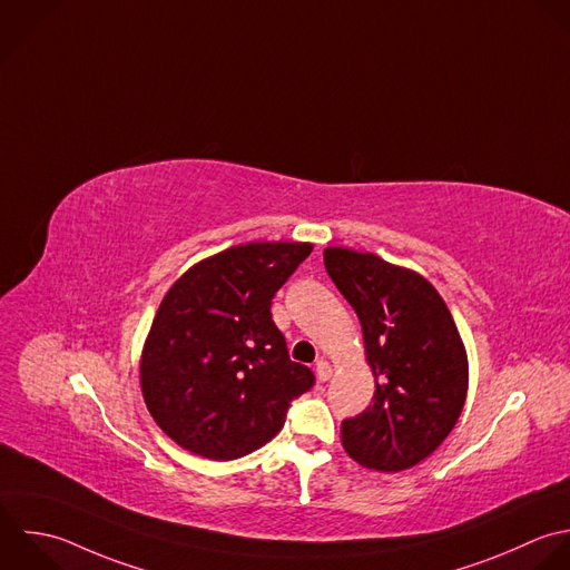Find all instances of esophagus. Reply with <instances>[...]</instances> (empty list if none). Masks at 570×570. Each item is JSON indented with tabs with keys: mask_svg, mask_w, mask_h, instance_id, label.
<instances>
[{
	"mask_svg": "<svg viewBox=\"0 0 570 570\" xmlns=\"http://www.w3.org/2000/svg\"><path fill=\"white\" fill-rule=\"evenodd\" d=\"M315 375H317V380H320V382H328V380L333 377V368H331V364H328L326 360H320V362L315 364Z\"/></svg>",
	"mask_w": 570,
	"mask_h": 570,
	"instance_id": "34e87169",
	"label": "esophagus"
}]
</instances>
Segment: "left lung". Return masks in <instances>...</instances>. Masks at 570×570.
I'll return each instance as SVG.
<instances>
[{"instance_id": "8db88e82", "label": "left lung", "mask_w": 570, "mask_h": 570, "mask_svg": "<svg viewBox=\"0 0 570 570\" xmlns=\"http://www.w3.org/2000/svg\"><path fill=\"white\" fill-rule=\"evenodd\" d=\"M324 266L360 317L375 375L373 404L342 422L346 453L366 469L406 471L453 431L466 402L469 360L440 293L422 275L340 246Z\"/></svg>"}]
</instances>
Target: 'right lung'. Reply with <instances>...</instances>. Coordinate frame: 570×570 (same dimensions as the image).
I'll list each match as a JSON object with an SVG mask.
<instances>
[{"label": "right lung", "mask_w": 570, "mask_h": 570, "mask_svg": "<svg viewBox=\"0 0 570 570\" xmlns=\"http://www.w3.org/2000/svg\"><path fill=\"white\" fill-rule=\"evenodd\" d=\"M313 244L250 242L188 268L166 293L139 380L157 426L181 449L226 462L271 442L315 375L288 357L275 293Z\"/></svg>", "instance_id": "right-lung-1"}]
</instances>
